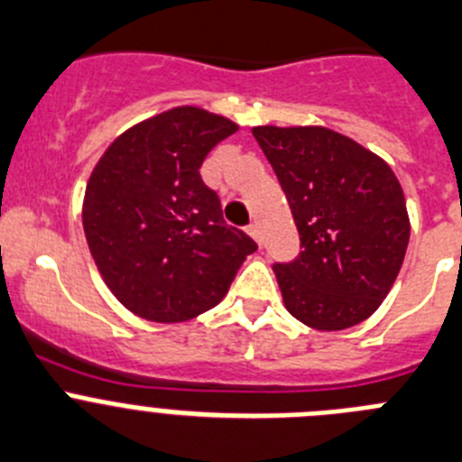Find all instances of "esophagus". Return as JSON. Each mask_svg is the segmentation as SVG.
<instances>
[{"mask_svg":"<svg viewBox=\"0 0 462 462\" xmlns=\"http://www.w3.org/2000/svg\"><path fill=\"white\" fill-rule=\"evenodd\" d=\"M248 235H251L253 239H255L257 244L262 246V232H260V226H257V223H251V226H248Z\"/></svg>","mask_w":462,"mask_h":462,"instance_id":"1","label":"esophagus"}]
</instances>
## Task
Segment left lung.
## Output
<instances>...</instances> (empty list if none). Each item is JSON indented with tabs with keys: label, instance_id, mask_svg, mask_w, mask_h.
Instances as JSON below:
<instances>
[{
	"label": "left lung",
	"instance_id": "left-lung-1",
	"mask_svg": "<svg viewBox=\"0 0 462 462\" xmlns=\"http://www.w3.org/2000/svg\"><path fill=\"white\" fill-rule=\"evenodd\" d=\"M292 209L303 251L276 264L282 303L318 331L371 318L410 241L401 181L384 159L327 126H253Z\"/></svg>",
	"mask_w": 462,
	"mask_h": 462
}]
</instances>
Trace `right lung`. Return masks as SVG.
Listing matches in <instances>:
<instances>
[{"instance_id":"1","label":"right lung","mask_w":462,"mask_h":462,"mask_svg":"<svg viewBox=\"0 0 462 462\" xmlns=\"http://www.w3.org/2000/svg\"><path fill=\"white\" fill-rule=\"evenodd\" d=\"M239 128L198 106L133 124L94 165L82 227L98 273L124 309L149 322H189L221 303L257 248L226 226L200 165Z\"/></svg>"}]
</instances>
